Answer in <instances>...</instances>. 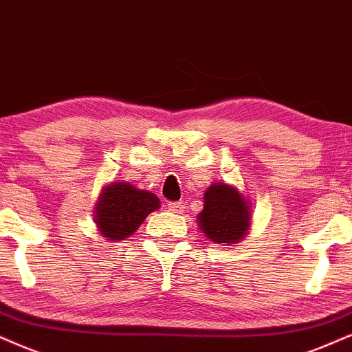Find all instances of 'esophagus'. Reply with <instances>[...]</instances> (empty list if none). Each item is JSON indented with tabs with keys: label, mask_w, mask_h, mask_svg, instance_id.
Returning a JSON list of instances; mask_svg holds the SVG:
<instances>
[{
	"label": "esophagus",
	"mask_w": 352,
	"mask_h": 352,
	"mask_svg": "<svg viewBox=\"0 0 352 352\" xmlns=\"http://www.w3.org/2000/svg\"><path fill=\"white\" fill-rule=\"evenodd\" d=\"M168 211L175 212V214H184V212H185V204L180 203V201L168 203Z\"/></svg>",
	"instance_id": "1"
}]
</instances>
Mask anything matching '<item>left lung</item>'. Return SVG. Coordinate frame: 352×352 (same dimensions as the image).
Segmentation results:
<instances>
[{
  "mask_svg": "<svg viewBox=\"0 0 352 352\" xmlns=\"http://www.w3.org/2000/svg\"><path fill=\"white\" fill-rule=\"evenodd\" d=\"M199 228L216 243H237L248 230L250 211L234 186L211 185L204 193V208L198 214Z\"/></svg>",
  "mask_w": 352,
  "mask_h": 352,
  "instance_id": "8db88e82",
  "label": "left lung"
}]
</instances>
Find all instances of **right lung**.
<instances>
[{
    "mask_svg": "<svg viewBox=\"0 0 352 352\" xmlns=\"http://www.w3.org/2000/svg\"><path fill=\"white\" fill-rule=\"evenodd\" d=\"M159 208V198L146 190H138L130 184L107 186L96 208V222L107 240L130 237L143 224L146 216Z\"/></svg>",
    "mask_w": 352,
    "mask_h": 352,
    "instance_id": "obj_1",
    "label": "right lung"
}]
</instances>
